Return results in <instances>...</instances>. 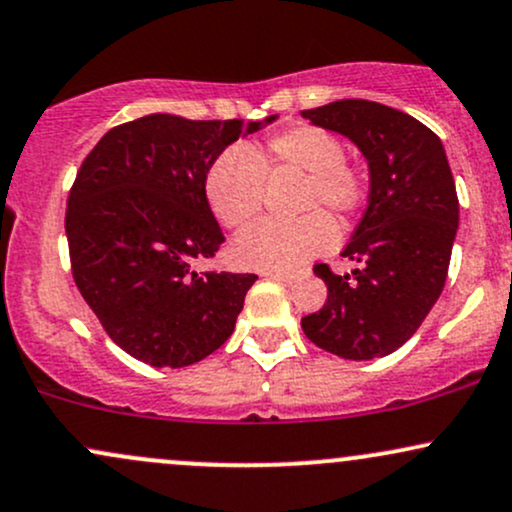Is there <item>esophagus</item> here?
Returning a JSON list of instances; mask_svg holds the SVG:
<instances>
[{
    "instance_id": "obj_1",
    "label": "esophagus",
    "mask_w": 512,
    "mask_h": 512,
    "mask_svg": "<svg viewBox=\"0 0 512 512\" xmlns=\"http://www.w3.org/2000/svg\"><path fill=\"white\" fill-rule=\"evenodd\" d=\"M264 276H269V279H274V281H284V284H293V281L298 279V274H293V272H267Z\"/></svg>"
}]
</instances>
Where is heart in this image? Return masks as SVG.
Listing matches in <instances>:
<instances>
[{"mask_svg":"<svg viewBox=\"0 0 512 512\" xmlns=\"http://www.w3.org/2000/svg\"><path fill=\"white\" fill-rule=\"evenodd\" d=\"M301 178L291 211L296 221H262L233 240L240 267L260 272H293L337 243V226H349L368 197L361 168L346 161L337 134L315 125L289 127L264 142L226 149L204 175L211 214L226 228H243L260 214L267 197L264 180Z\"/></svg>","mask_w":512,"mask_h":512,"instance_id":"heart-1","label":"heart"}]
</instances>
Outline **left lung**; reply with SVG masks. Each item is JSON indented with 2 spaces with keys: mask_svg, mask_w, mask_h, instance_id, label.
Listing matches in <instances>:
<instances>
[{
  "mask_svg": "<svg viewBox=\"0 0 512 512\" xmlns=\"http://www.w3.org/2000/svg\"><path fill=\"white\" fill-rule=\"evenodd\" d=\"M344 134L368 161V209L342 255L361 267L334 274L315 264L327 301L301 327L310 342L349 361L397 351L436 305L460 223L455 180L436 134L383 103L334 101L303 110Z\"/></svg>",
  "mask_w": 512,
  "mask_h": 512,
  "instance_id": "8db88e82",
  "label": "left lung"
}]
</instances>
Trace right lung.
<instances>
[{"label":"right lung","mask_w":512,"mask_h":512,"mask_svg":"<svg viewBox=\"0 0 512 512\" xmlns=\"http://www.w3.org/2000/svg\"><path fill=\"white\" fill-rule=\"evenodd\" d=\"M262 122L154 113L110 129L67 199L72 274L108 337L154 368L214 354L236 327L255 274L202 272L223 233L204 197L214 158Z\"/></svg>","instance_id":"1"}]
</instances>
